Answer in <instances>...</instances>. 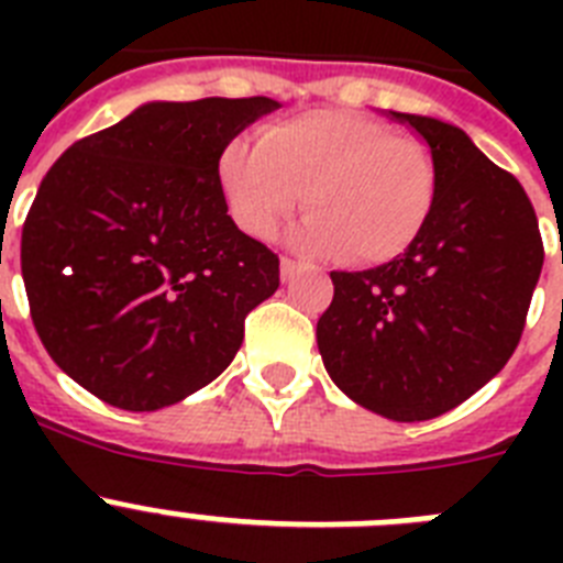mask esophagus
Masks as SVG:
<instances>
[{"instance_id":"obj_1","label":"esophagus","mask_w":563,"mask_h":563,"mask_svg":"<svg viewBox=\"0 0 563 563\" xmlns=\"http://www.w3.org/2000/svg\"><path fill=\"white\" fill-rule=\"evenodd\" d=\"M301 271V262H296V258H290V256H282V278H292L296 276V273Z\"/></svg>"}]
</instances>
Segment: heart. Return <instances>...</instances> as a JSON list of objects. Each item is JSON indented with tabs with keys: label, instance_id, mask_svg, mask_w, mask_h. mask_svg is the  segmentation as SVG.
<instances>
[{
	"label": "heart",
	"instance_id": "b5f03b06",
	"mask_svg": "<svg viewBox=\"0 0 563 563\" xmlns=\"http://www.w3.org/2000/svg\"><path fill=\"white\" fill-rule=\"evenodd\" d=\"M437 157L415 134L350 109H312L265 126L256 148L231 143L220 188L233 222L265 239L301 200L296 245L380 265L415 245L437 202ZM308 197H303V191Z\"/></svg>",
	"mask_w": 563,
	"mask_h": 563
}]
</instances>
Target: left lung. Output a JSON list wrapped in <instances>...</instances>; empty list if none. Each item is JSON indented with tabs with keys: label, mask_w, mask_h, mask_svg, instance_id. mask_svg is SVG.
Returning a JSON list of instances; mask_svg holds the SVG:
<instances>
[{
	"label": "left lung",
	"mask_w": 563,
	"mask_h": 563,
	"mask_svg": "<svg viewBox=\"0 0 563 563\" xmlns=\"http://www.w3.org/2000/svg\"><path fill=\"white\" fill-rule=\"evenodd\" d=\"M437 157L429 222L402 256L332 271L318 352L343 395L397 422L456 409L510 361L544 265L533 202L462 129L400 114Z\"/></svg>",
	"instance_id": "left-lung-1"
}]
</instances>
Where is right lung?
<instances>
[{
    "label": "right lung",
    "instance_id": "obj_1",
    "mask_svg": "<svg viewBox=\"0 0 563 563\" xmlns=\"http://www.w3.org/2000/svg\"><path fill=\"white\" fill-rule=\"evenodd\" d=\"M271 98L146 103L76 141L22 228L44 350L114 409L157 411L225 372L278 256L228 217L220 157Z\"/></svg>",
    "mask_w": 563,
    "mask_h": 563
}]
</instances>
